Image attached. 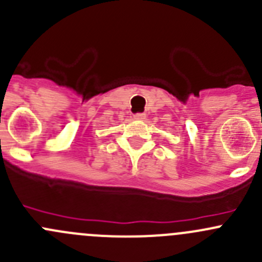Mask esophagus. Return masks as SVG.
I'll return each instance as SVG.
<instances>
[{
	"label": "esophagus",
	"mask_w": 262,
	"mask_h": 262,
	"mask_svg": "<svg viewBox=\"0 0 262 262\" xmlns=\"http://www.w3.org/2000/svg\"><path fill=\"white\" fill-rule=\"evenodd\" d=\"M144 118H146V114H143V113H137V114H134V119H137V120H143Z\"/></svg>",
	"instance_id": "34e87169"
}]
</instances>
